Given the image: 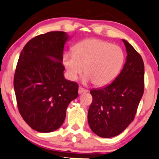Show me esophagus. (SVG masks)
Here are the masks:
<instances>
[{
	"instance_id": "34e87169",
	"label": "esophagus",
	"mask_w": 159,
	"mask_h": 159,
	"mask_svg": "<svg viewBox=\"0 0 159 159\" xmlns=\"http://www.w3.org/2000/svg\"><path fill=\"white\" fill-rule=\"evenodd\" d=\"M87 91L88 90H86L84 88H82V87H79V88H78V93L79 94H82L84 93H87Z\"/></svg>"
}]
</instances>
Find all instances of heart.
Returning <instances> with one entry per match:
<instances>
[{"mask_svg": "<svg viewBox=\"0 0 159 159\" xmlns=\"http://www.w3.org/2000/svg\"><path fill=\"white\" fill-rule=\"evenodd\" d=\"M123 51L120 46L98 39L81 41L66 53L63 63L71 80H76L84 69V81L96 86L111 83L116 77L124 62Z\"/></svg>", "mask_w": 159, "mask_h": 159, "instance_id": "1", "label": "heart"}]
</instances>
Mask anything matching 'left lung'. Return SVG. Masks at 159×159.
<instances>
[{"mask_svg": "<svg viewBox=\"0 0 159 159\" xmlns=\"http://www.w3.org/2000/svg\"><path fill=\"white\" fill-rule=\"evenodd\" d=\"M126 61L112 83L93 89L88 110L91 130L102 138H113L123 132L134 120L143 94L144 64L141 56L126 40Z\"/></svg>", "mask_w": 159, "mask_h": 159, "instance_id": "1", "label": "left lung"}]
</instances>
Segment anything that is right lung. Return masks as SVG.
Masks as SVG:
<instances>
[{"label":"right lung","mask_w":159,"mask_h":159,"mask_svg":"<svg viewBox=\"0 0 159 159\" xmlns=\"http://www.w3.org/2000/svg\"><path fill=\"white\" fill-rule=\"evenodd\" d=\"M70 36L52 31L33 38L20 54L14 90L20 114L30 128L48 133L61 126L78 85L64 78L63 54Z\"/></svg>","instance_id":"add662e5"}]
</instances>
